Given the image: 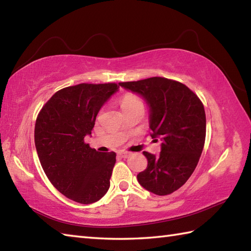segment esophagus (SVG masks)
Masks as SVG:
<instances>
[{"label": "esophagus", "instance_id": "1", "mask_svg": "<svg viewBox=\"0 0 251 251\" xmlns=\"http://www.w3.org/2000/svg\"><path fill=\"white\" fill-rule=\"evenodd\" d=\"M129 156H130V152H127V151L118 152V157H121V158H128Z\"/></svg>", "mask_w": 251, "mask_h": 251}]
</instances>
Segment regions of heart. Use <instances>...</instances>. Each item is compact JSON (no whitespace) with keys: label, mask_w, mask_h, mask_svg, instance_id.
Wrapping results in <instances>:
<instances>
[{"label":"heart","mask_w":251,"mask_h":251,"mask_svg":"<svg viewBox=\"0 0 251 251\" xmlns=\"http://www.w3.org/2000/svg\"><path fill=\"white\" fill-rule=\"evenodd\" d=\"M138 103H141V101L138 97H136L134 94H126L121 99V106L123 108V111H124L125 108H128Z\"/></svg>","instance_id":"obj_1"}]
</instances>
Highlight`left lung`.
<instances>
[{"instance_id": "left-lung-1", "label": "left lung", "mask_w": 251, "mask_h": 251, "mask_svg": "<svg viewBox=\"0 0 251 251\" xmlns=\"http://www.w3.org/2000/svg\"><path fill=\"white\" fill-rule=\"evenodd\" d=\"M120 85L146 100L151 137L162 140L158 156L143 152L148 166L137 175L139 184L153 194H171L189 180L201 157L206 135L203 103L185 84L161 76Z\"/></svg>"}]
</instances>
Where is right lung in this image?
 <instances>
[{"instance_id":"1","label":"right lung","mask_w":251,"mask_h":251,"mask_svg":"<svg viewBox=\"0 0 251 251\" xmlns=\"http://www.w3.org/2000/svg\"><path fill=\"white\" fill-rule=\"evenodd\" d=\"M116 83H80L59 90L40 110L35 146L43 169L59 192L81 204L103 198L110 188L116 153L99 152L84 143L99 111Z\"/></svg>"}]
</instances>
